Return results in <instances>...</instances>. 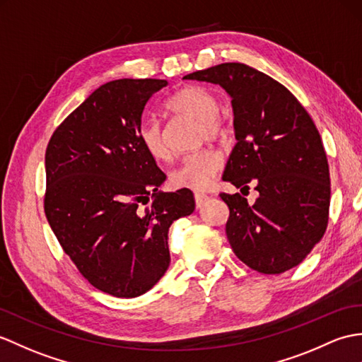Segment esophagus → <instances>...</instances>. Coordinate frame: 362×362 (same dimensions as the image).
I'll use <instances>...</instances> for the list:
<instances>
[{"label": "esophagus", "mask_w": 362, "mask_h": 362, "mask_svg": "<svg viewBox=\"0 0 362 362\" xmlns=\"http://www.w3.org/2000/svg\"><path fill=\"white\" fill-rule=\"evenodd\" d=\"M194 200H196V206L200 208L202 205H204V202L206 200V194H202V192H196Z\"/></svg>", "instance_id": "34e87169"}]
</instances>
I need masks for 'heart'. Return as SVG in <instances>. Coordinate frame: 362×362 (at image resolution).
Returning <instances> with one entry per match:
<instances>
[{
	"mask_svg": "<svg viewBox=\"0 0 362 362\" xmlns=\"http://www.w3.org/2000/svg\"><path fill=\"white\" fill-rule=\"evenodd\" d=\"M165 107L171 114L192 117L199 120L200 141H225L228 137V124L219 112V98L206 86L189 85L179 89L166 100ZM139 140L145 153L154 160L166 162L171 158L166 129L158 119L146 117L141 120L139 124ZM221 168V154L213 148H204L185 156L179 166L171 171L170 182L174 188L205 191L214 183Z\"/></svg>",
	"mask_w": 362,
	"mask_h": 362,
	"instance_id": "b5f03b06",
	"label": "heart"
}]
</instances>
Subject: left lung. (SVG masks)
Masks as SVG:
<instances>
[{
  "instance_id": "obj_1",
  "label": "left lung",
  "mask_w": 362,
  "mask_h": 362,
  "mask_svg": "<svg viewBox=\"0 0 362 362\" xmlns=\"http://www.w3.org/2000/svg\"><path fill=\"white\" fill-rule=\"evenodd\" d=\"M183 78L221 85L231 97L236 146L223 180L242 194L255 184L253 206L240 192L230 208L226 238L243 264L264 274L299 265L329 223L330 173L312 117L279 81L243 63H222Z\"/></svg>"
}]
</instances>
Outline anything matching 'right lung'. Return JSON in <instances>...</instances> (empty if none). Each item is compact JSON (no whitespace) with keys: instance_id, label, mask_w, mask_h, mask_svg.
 Masks as SVG:
<instances>
[{"instance_id":"obj_1","label":"right lung","mask_w":362,"mask_h":362,"mask_svg":"<svg viewBox=\"0 0 362 362\" xmlns=\"http://www.w3.org/2000/svg\"><path fill=\"white\" fill-rule=\"evenodd\" d=\"M166 85L105 83L66 117L46 148L50 228L83 277L115 298L154 287L170 267L171 223L194 211L189 189L158 191L166 175L139 140L143 109Z\"/></svg>"}]
</instances>
